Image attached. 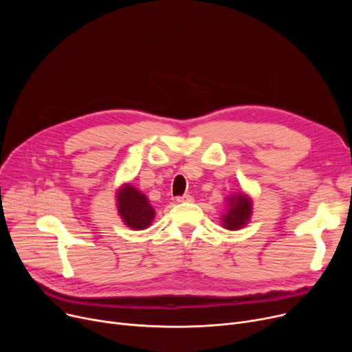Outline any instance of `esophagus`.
Here are the masks:
<instances>
[{"label": "esophagus", "instance_id": "1", "mask_svg": "<svg viewBox=\"0 0 352 352\" xmlns=\"http://www.w3.org/2000/svg\"><path fill=\"white\" fill-rule=\"evenodd\" d=\"M177 202H179V204H181V202H192V197L191 195H182V197H178L177 198Z\"/></svg>", "mask_w": 352, "mask_h": 352}]
</instances>
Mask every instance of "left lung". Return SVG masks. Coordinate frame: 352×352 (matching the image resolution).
Segmentation results:
<instances>
[{
	"label": "left lung",
	"mask_w": 352,
	"mask_h": 352,
	"mask_svg": "<svg viewBox=\"0 0 352 352\" xmlns=\"http://www.w3.org/2000/svg\"><path fill=\"white\" fill-rule=\"evenodd\" d=\"M252 215V198L244 192H234L226 198V210L221 215V226L226 230L236 231L244 228Z\"/></svg>",
	"instance_id": "8db88e82"
}]
</instances>
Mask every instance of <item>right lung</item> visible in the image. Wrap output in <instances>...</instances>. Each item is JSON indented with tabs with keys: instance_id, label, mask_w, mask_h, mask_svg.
I'll return each mask as SVG.
<instances>
[{
	"instance_id": "add662e5",
	"label": "right lung",
	"mask_w": 352,
	"mask_h": 352,
	"mask_svg": "<svg viewBox=\"0 0 352 352\" xmlns=\"http://www.w3.org/2000/svg\"><path fill=\"white\" fill-rule=\"evenodd\" d=\"M117 211L122 223L134 231L146 230L153 224L155 210L144 192L135 188L133 184L124 182L116 192Z\"/></svg>"
}]
</instances>
